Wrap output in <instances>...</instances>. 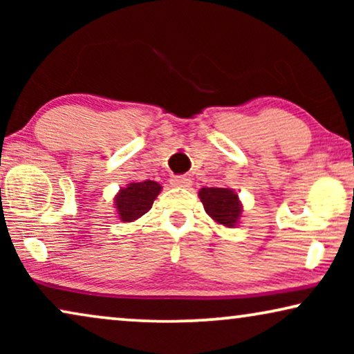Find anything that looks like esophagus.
<instances>
[{
    "label": "esophagus",
    "mask_w": 354,
    "mask_h": 354,
    "mask_svg": "<svg viewBox=\"0 0 354 354\" xmlns=\"http://www.w3.org/2000/svg\"><path fill=\"white\" fill-rule=\"evenodd\" d=\"M192 180L185 176H174L171 178V185L172 187H190Z\"/></svg>",
    "instance_id": "34e87169"
}]
</instances>
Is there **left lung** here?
<instances>
[{
    "label": "left lung",
    "instance_id": "obj_1",
    "mask_svg": "<svg viewBox=\"0 0 354 354\" xmlns=\"http://www.w3.org/2000/svg\"><path fill=\"white\" fill-rule=\"evenodd\" d=\"M200 200L205 206V211L217 224L234 227L239 222L241 205L235 192L229 188H201Z\"/></svg>",
    "mask_w": 354,
    "mask_h": 354
}]
</instances>
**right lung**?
<instances>
[{
	"instance_id": "obj_1",
	"label": "right lung",
	"mask_w": 354,
	"mask_h": 354,
	"mask_svg": "<svg viewBox=\"0 0 354 354\" xmlns=\"http://www.w3.org/2000/svg\"><path fill=\"white\" fill-rule=\"evenodd\" d=\"M161 192V185L154 180L129 183L115 196V207L120 221L132 222L151 209L153 201Z\"/></svg>"
}]
</instances>
